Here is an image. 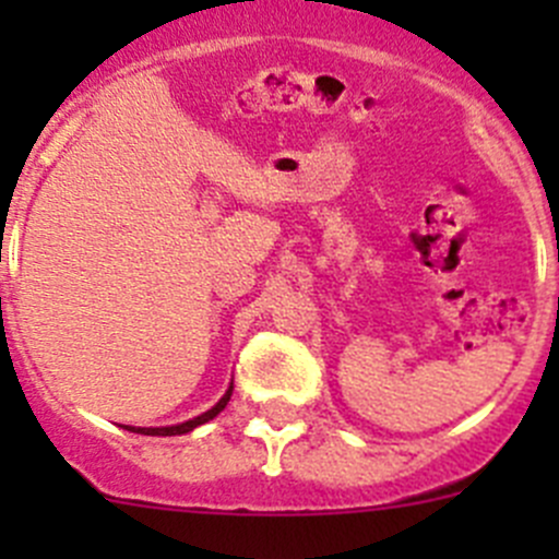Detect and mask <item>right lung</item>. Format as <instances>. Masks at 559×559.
<instances>
[{
	"label": "right lung",
	"instance_id": "obj_1",
	"mask_svg": "<svg viewBox=\"0 0 559 559\" xmlns=\"http://www.w3.org/2000/svg\"><path fill=\"white\" fill-rule=\"evenodd\" d=\"M233 389L235 386L229 384L227 392H224V397L218 400V403L213 405L211 411H205V414L194 416V419H189V421H180V425H170V427H132V425H121V427H123V430H129V432H140V436H186V432H191V430H194V427L205 425V421H211L213 416L222 414V411L227 408L229 397H233Z\"/></svg>",
	"mask_w": 559,
	"mask_h": 559
}]
</instances>
